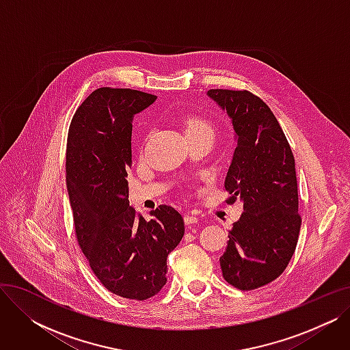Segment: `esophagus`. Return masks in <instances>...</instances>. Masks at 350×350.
<instances>
[{
	"label": "esophagus",
	"mask_w": 350,
	"mask_h": 350,
	"mask_svg": "<svg viewBox=\"0 0 350 350\" xmlns=\"http://www.w3.org/2000/svg\"><path fill=\"white\" fill-rule=\"evenodd\" d=\"M197 221H198V218H197L196 215L186 214V217H185V223H186L187 226H193V224H196Z\"/></svg>",
	"instance_id": "1"
}]
</instances>
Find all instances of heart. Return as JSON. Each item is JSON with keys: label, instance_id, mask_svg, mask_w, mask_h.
Instances as JSON below:
<instances>
[{"label": "heart", "instance_id": "heart-1", "mask_svg": "<svg viewBox=\"0 0 350 350\" xmlns=\"http://www.w3.org/2000/svg\"><path fill=\"white\" fill-rule=\"evenodd\" d=\"M185 135L187 136H194V135H207L210 137H214V126L210 120L190 115L185 119Z\"/></svg>", "mask_w": 350, "mask_h": 350}]
</instances>
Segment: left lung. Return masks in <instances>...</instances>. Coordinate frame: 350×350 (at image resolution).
<instances>
[{
    "label": "left lung",
    "instance_id": "obj_1",
    "mask_svg": "<svg viewBox=\"0 0 350 350\" xmlns=\"http://www.w3.org/2000/svg\"><path fill=\"white\" fill-rule=\"evenodd\" d=\"M207 96L227 112L237 143L224 183L227 203H244L219 265L228 284L251 291L277 280L295 252L301 230L295 159L258 96L228 89H210Z\"/></svg>",
    "mask_w": 350,
    "mask_h": 350
}]
</instances>
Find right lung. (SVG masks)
Wrapping results in <instances>:
<instances>
[{"instance_id":"right-lung-1","label":"right lung","mask_w":350,"mask_h":350,"mask_svg":"<svg viewBox=\"0 0 350 350\" xmlns=\"http://www.w3.org/2000/svg\"><path fill=\"white\" fill-rule=\"evenodd\" d=\"M157 96L99 88L73 115L66 144V187L78 243L106 289L127 299L154 297L167 281V256L185 235L170 206L152 219L129 206L132 122Z\"/></svg>"}]
</instances>
